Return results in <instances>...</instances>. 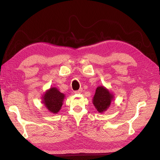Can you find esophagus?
Masks as SVG:
<instances>
[{
  "mask_svg": "<svg viewBox=\"0 0 160 160\" xmlns=\"http://www.w3.org/2000/svg\"><path fill=\"white\" fill-rule=\"evenodd\" d=\"M82 91H83V89H79V90L75 91V93H76V94H80V93H81Z\"/></svg>",
  "mask_w": 160,
  "mask_h": 160,
  "instance_id": "obj_1",
  "label": "esophagus"
}]
</instances>
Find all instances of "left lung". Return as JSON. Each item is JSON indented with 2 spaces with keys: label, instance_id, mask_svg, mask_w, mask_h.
Here are the masks:
<instances>
[{
  "label": "left lung",
  "instance_id": "1",
  "mask_svg": "<svg viewBox=\"0 0 160 160\" xmlns=\"http://www.w3.org/2000/svg\"><path fill=\"white\" fill-rule=\"evenodd\" d=\"M113 95L103 86H99L96 89L93 99V103L99 113H103L107 110L113 99Z\"/></svg>",
  "mask_w": 160,
  "mask_h": 160
}]
</instances>
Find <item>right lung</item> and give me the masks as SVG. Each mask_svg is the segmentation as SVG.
Returning <instances> with one entry per match:
<instances>
[{
  "label": "right lung",
  "instance_id": "1",
  "mask_svg": "<svg viewBox=\"0 0 160 160\" xmlns=\"http://www.w3.org/2000/svg\"><path fill=\"white\" fill-rule=\"evenodd\" d=\"M65 95L56 88H51L47 90L42 97V103L47 109L52 113H57L62 105Z\"/></svg>",
  "mask_w": 160,
  "mask_h": 160
}]
</instances>
